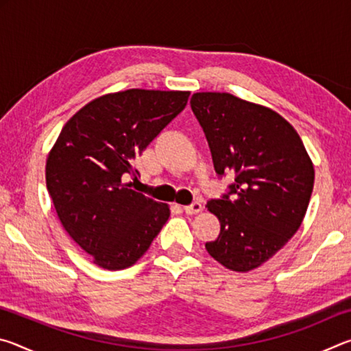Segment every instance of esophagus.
<instances>
[{"label": "esophagus", "mask_w": 351, "mask_h": 351, "mask_svg": "<svg viewBox=\"0 0 351 351\" xmlns=\"http://www.w3.org/2000/svg\"><path fill=\"white\" fill-rule=\"evenodd\" d=\"M184 210H186V213H189V215H193V213H198L203 210V204H201L199 201H193L192 204L184 207Z\"/></svg>", "instance_id": "1"}]
</instances>
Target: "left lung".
<instances>
[{
    "instance_id": "left-lung-1",
    "label": "left lung",
    "mask_w": 351,
    "mask_h": 351,
    "mask_svg": "<svg viewBox=\"0 0 351 351\" xmlns=\"http://www.w3.org/2000/svg\"><path fill=\"white\" fill-rule=\"evenodd\" d=\"M190 106L217 173L235 175L228 193L207 203L221 223L207 252L228 269L258 268L304 221L314 186L311 159L291 123L266 106L228 93H197Z\"/></svg>"
}]
</instances>
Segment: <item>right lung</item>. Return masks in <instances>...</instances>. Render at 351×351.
Listing matches in <instances>:
<instances>
[{"mask_svg":"<svg viewBox=\"0 0 351 351\" xmlns=\"http://www.w3.org/2000/svg\"><path fill=\"white\" fill-rule=\"evenodd\" d=\"M187 91L128 90L93 100L69 119L46 161V187L63 228L104 269L134 265L170 217L123 184L134 159L186 108Z\"/></svg>","mask_w":351,"mask_h":351,"instance_id":"1","label":"right lung"}]
</instances>
